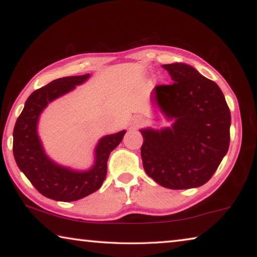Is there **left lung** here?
Here are the masks:
<instances>
[{
    "label": "left lung",
    "instance_id": "8db88e82",
    "mask_svg": "<svg viewBox=\"0 0 257 257\" xmlns=\"http://www.w3.org/2000/svg\"><path fill=\"white\" fill-rule=\"evenodd\" d=\"M162 67L173 84L156 86L152 102L175 122L162 130H141L143 165L165 188H195L211 179L227 154L231 115L214 81L185 63Z\"/></svg>",
    "mask_w": 257,
    "mask_h": 257
}]
</instances>
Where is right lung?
I'll list each match as a JSON object with an SVG mask.
<instances>
[{"instance_id":"right-lung-1","label":"right lung","mask_w":257,"mask_h":257,"mask_svg":"<svg viewBox=\"0 0 257 257\" xmlns=\"http://www.w3.org/2000/svg\"><path fill=\"white\" fill-rule=\"evenodd\" d=\"M88 78L89 73L59 78L35 90L26 101L14 129L17 165L35 188L54 201H77L99 189L106 177L108 155L120 144L125 134L122 130L101 138L95 150V164L88 171H73L47 158L37 135V122L42 111L53 99L70 92Z\"/></svg>"}]
</instances>
